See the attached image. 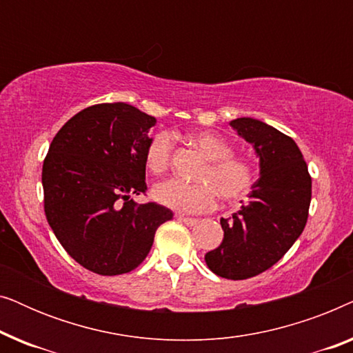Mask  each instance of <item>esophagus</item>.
<instances>
[{"label": "esophagus", "instance_id": "esophagus-1", "mask_svg": "<svg viewBox=\"0 0 353 353\" xmlns=\"http://www.w3.org/2000/svg\"><path fill=\"white\" fill-rule=\"evenodd\" d=\"M178 220L183 221V223L188 225V226H194L199 223V220L197 219H191V216H185V215H178Z\"/></svg>", "mask_w": 353, "mask_h": 353}]
</instances>
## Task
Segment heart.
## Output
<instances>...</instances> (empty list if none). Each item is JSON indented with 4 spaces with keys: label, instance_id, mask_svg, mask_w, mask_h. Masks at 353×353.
Wrapping results in <instances>:
<instances>
[{
    "label": "heart",
    "instance_id": "b5f03b06",
    "mask_svg": "<svg viewBox=\"0 0 353 353\" xmlns=\"http://www.w3.org/2000/svg\"><path fill=\"white\" fill-rule=\"evenodd\" d=\"M190 141L199 149L207 165L199 173V183L165 180L152 188V197L159 204L181 214H199L215 205L216 194L226 202L239 201L254 185L255 172L248 159L233 156L231 144L212 132H192ZM173 139L167 132L154 134L146 148L144 162L148 170L161 175L168 168Z\"/></svg>",
    "mask_w": 353,
    "mask_h": 353
}]
</instances>
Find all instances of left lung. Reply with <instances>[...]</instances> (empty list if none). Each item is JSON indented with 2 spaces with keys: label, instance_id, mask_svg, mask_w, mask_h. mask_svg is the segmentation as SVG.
<instances>
[{
  "label": "left lung",
  "instance_id": "1",
  "mask_svg": "<svg viewBox=\"0 0 353 353\" xmlns=\"http://www.w3.org/2000/svg\"><path fill=\"white\" fill-rule=\"evenodd\" d=\"M259 159V180L239 212L221 219L223 241L205 254L212 272L245 279L273 267L305 228L312 178L292 138L252 117L230 122Z\"/></svg>",
  "mask_w": 353,
  "mask_h": 353
}]
</instances>
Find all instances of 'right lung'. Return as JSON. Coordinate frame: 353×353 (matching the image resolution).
I'll return each instance as SVG.
<instances>
[{"instance_id": "1", "label": "right lung", "mask_w": 353, "mask_h": 353, "mask_svg": "<svg viewBox=\"0 0 353 353\" xmlns=\"http://www.w3.org/2000/svg\"><path fill=\"white\" fill-rule=\"evenodd\" d=\"M156 123L130 104H96L67 120L51 141L41 173L48 223L90 272H132L156 230L172 220L167 207L133 199L146 191L144 154Z\"/></svg>"}]
</instances>
